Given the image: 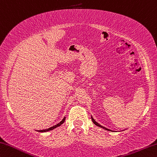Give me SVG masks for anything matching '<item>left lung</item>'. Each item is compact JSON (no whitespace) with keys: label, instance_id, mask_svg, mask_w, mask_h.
Returning <instances> with one entry per match:
<instances>
[{"label":"left lung","instance_id":"left-lung-1","mask_svg":"<svg viewBox=\"0 0 157 157\" xmlns=\"http://www.w3.org/2000/svg\"><path fill=\"white\" fill-rule=\"evenodd\" d=\"M91 119H92V121H93V123L95 125H96V126H98V127H100V128H103V129H105V130H106V131H111V132H115L114 131H112V130H110V129H109V128H105V127H104V126H101L100 124H99L98 122H96L95 121V120L93 119V117L92 116H91Z\"/></svg>","mask_w":157,"mask_h":157}]
</instances>
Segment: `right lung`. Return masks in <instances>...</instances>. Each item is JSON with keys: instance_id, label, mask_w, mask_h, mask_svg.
Masks as SVG:
<instances>
[{"instance_id": "add662e5", "label": "right lung", "mask_w": 157, "mask_h": 157, "mask_svg": "<svg viewBox=\"0 0 157 157\" xmlns=\"http://www.w3.org/2000/svg\"><path fill=\"white\" fill-rule=\"evenodd\" d=\"M65 119H66V117H64V119H62V120L61 121H60V122L59 123V124H56V125H55V126H52V127H50V128H49L44 129V130H39V131H36L41 132H47V131H52V130H53V129H55V128H57V127H59V126H61V125H62V124H63V123L64 122Z\"/></svg>"}]
</instances>
